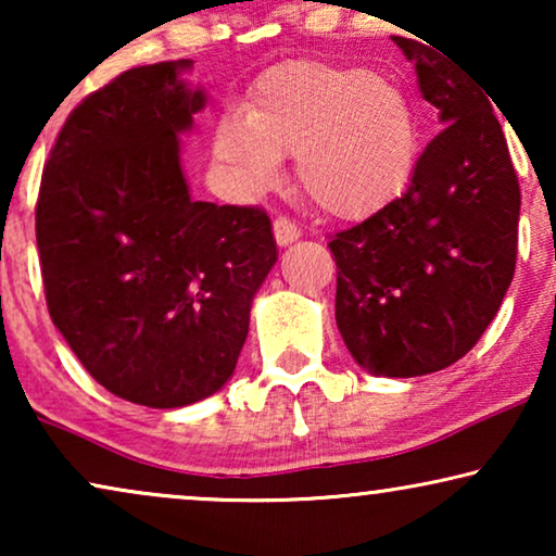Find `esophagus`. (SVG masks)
I'll return each instance as SVG.
<instances>
[{
    "instance_id": "esophagus-1",
    "label": "esophagus",
    "mask_w": 556,
    "mask_h": 556,
    "mask_svg": "<svg viewBox=\"0 0 556 556\" xmlns=\"http://www.w3.org/2000/svg\"><path fill=\"white\" fill-rule=\"evenodd\" d=\"M273 235H276L278 245L286 248V245H291V242H295V240L301 238V230L291 223V219L278 217L276 223H273Z\"/></svg>"
}]
</instances>
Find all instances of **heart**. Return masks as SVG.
<instances>
[{"label": "heart", "instance_id": "b5f03b06", "mask_svg": "<svg viewBox=\"0 0 556 556\" xmlns=\"http://www.w3.org/2000/svg\"><path fill=\"white\" fill-rule=\"evenodd\" d=\"M417 124L397 86L362 67L293 60L270 67L245 111L215 126V154L248 194L278 185L283 156L318 210L339 219L375 215L417 164Z\"/></svg>", "mask_w": 556, "mask_h": 556}]
</instances>
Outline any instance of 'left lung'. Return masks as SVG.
<instances>
[{"label": "left lung", "mask_w": 556, "mask_h": 556, "mask_svg": "<svg viewBox=\"0 0 556 556\" xmlns=\"http://www.w3.org/2000/svg\"><path fill=\"white\" fill-rule=\"evenodd\" d=\"M392 40L445 128L417 159L407 192L329 248L346 349L369 375L402 379L451 367L498 314L521 192L489 93L422 37Z\"/></svg>", "instance_id": "left-lung-1"}]
</instances>
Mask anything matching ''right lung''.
Returning a JSON list of instances; mask_svg holds the SVG:
<instances>
[{
    "instance_id": "1",
    "label": "right lung",
    "mask_w": 556,
    "mask_h": 556,
    "mask_svg": "<svg viewBox=\"0 0 556 556\" xmlns=\"http://www.w3.org/2000/svg\"><path fill=\"white\" fill-rule=\"evenodd\" d=\"M187 71L192 60L131 67L88 96L35 212L52 324L98 384L154 409L223 390L278 261L263 210L189 194L179 139L207 93Z\"/></svg>"
}]
</instances>
